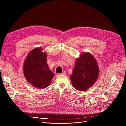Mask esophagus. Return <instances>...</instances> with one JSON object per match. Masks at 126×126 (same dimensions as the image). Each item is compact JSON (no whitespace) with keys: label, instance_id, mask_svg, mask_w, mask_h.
I'll return each mask as SVG.
<instances>
[{"label":"esophagus","instance_id":"34e87169","mask_svg":"<svg viewBox=\"0 0 126 126\" xmlns=\"http://www.w3.org/2000/svg\"><path fill=\"white\" fill-rule=\"evenodd\" d=\"M61 75H66V71H63L62 73H61Z\"/></svg>","mask_w":126,"mask_h":126}]
</instances>
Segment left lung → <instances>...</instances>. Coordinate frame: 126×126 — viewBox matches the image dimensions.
<instances>
[{"label":"left lung","mask_w":126,"mask_h":126,"mask_svg":"<svg viewBox=\"0 0 126 126\" xmlns=\"http://www.w3.org/2000/svg\"><path fill=\"white\" fill-rule=\"evenodd\" d=\"M99 67L94 56L89 52H82L77 59L70 79L77 90L84 91L92 87L99 76Z\"/></svg>","instance_id":"1"}]
</instances>
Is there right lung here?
<instances>
[{
  "mask_svg": "<svg viewBox=\"0 0 126 126\" xmlns=\"http://www.w3.org/2000/svg\"><path fill=\"white\" fill-rule=\"evenodd\" d=\"M41 47L31 50L26 57L23 66L24 76L31 85L38 89H44L50 84L54 73L49 68L47 54Z\"/></svg>",
  "mask_w": 126,
  "mask_h": 126,
  "instance_id": "obj_1",
  "label": "right lung"
}]
</instances>
